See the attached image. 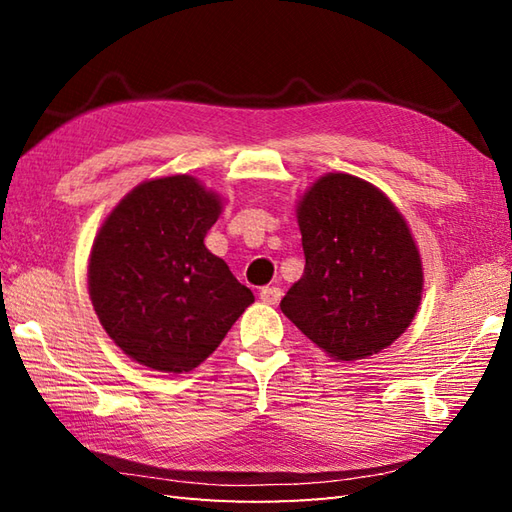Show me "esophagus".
I'll return each mask as SVG.
<instances>
[{
	"mask_svg": "<svg viewBox=\"0 0 512 512\" xmlns=\"http://www.w3.org/2000/svg\"><path fill=\"white\" fill-rule=\"evenodd\" d=\"M281 295H284V292H281V288H277V286H266L259 290V299L268 303V306H277Z\"/></svg>",
	"mask_w": 512,
	"mask_h": 512,
	"instance_id": "obj_1",
	"label": "esophagus"
}]
</instances>
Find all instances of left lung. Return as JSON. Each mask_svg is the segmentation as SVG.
<instances>
[{
    "label": "left lung",
    "instance_id": "8db88e82",
    "mask_svg": "<svg viewBox=\"0 0 512 512\" xmlns=\"http://www.w3.org/2000/svg\"><path fill=\"white\" fill-rule=\"evenodd\" d=\"M306 268L279 308L334 361L394 343L416 317L422 257L398 206L372 182L325 173L297 202Z\"/></svg>",
    "mask_w": 512,
    "mask_h": 512
}]
</instances>
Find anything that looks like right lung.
I'll list each match as a JSON object with an SVG mask.
<instances>
[{
    "label": "right lung",
    "instance_id": "1",
    "mask_svg": "<svg viewBox=\"0 0 512 512\" xmlns=\"http://www.w3.org/2000/svg\"><path fill=\"white\" fill-rule=\"evenodd\" d=\"M220 213V195L178 173L140 182L103 220L88 290L103 330L132 361L191 372L255 301L204 246Z\"/></svg>",
    "mask_w": 512,
    "mask_h": 512
}]
</instances>
